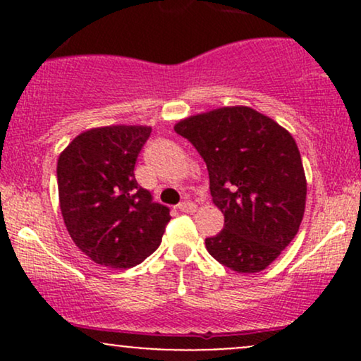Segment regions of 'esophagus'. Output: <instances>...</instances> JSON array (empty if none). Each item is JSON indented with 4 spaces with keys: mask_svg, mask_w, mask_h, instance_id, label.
Segmentation results:
<instances>
[{
    "mask_svg": "<svg viewBox=\"0 0 361 361\" xmlns=\"http://www.w3.org/2000/svg\"><path fill=\"white\" fill-rule=\"evenodd\" d=\"M178 209L181 210V212H186V214H192V212H195V210H197V205L193 204V202H181L180 205H178Z\"/></svg>",
    "mask_w": 361,
    "mask_h": 361,
    "instance_id": "esophagus-1",
    "label": "esophagus"
}]
</instances>
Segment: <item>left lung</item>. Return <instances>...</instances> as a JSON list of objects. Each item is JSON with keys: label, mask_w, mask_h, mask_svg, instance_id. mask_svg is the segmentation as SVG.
Here are the masks:
<instances>
[{"label": "left lung", "mask_w": 361, "mask_h": 361, "mask_svg": "<svg viewBox=\"0 0 361 361\" xmlns=\"http://www.w3.org/2000/svg\"><path fill=\"white\" fill-rule=\"evenodd\" d=\"M176 134L204 157L224 229L207 251L238 273H258L292 243L304 217V166L295 140L250 106H224L180 120Z\"/></svg>", "instance_id": "8db88e82"}]
</instances>
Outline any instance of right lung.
Listing matches in <instances>:
<instances>
[{
  "label": "right lung",
  "instance_id": "add662e5",
  "mask_svg": "<svg viewBox=\"0 0 361 361\" xmlns=\"http://www.w3.org/2000/svg\"><path fill=\"white\" fill-rule=\"evenodd\" d=\"M146 126L90 128L57 159L59 205L66 229L94 263L132 268L159 247L169 209L135 181Z\"/></svg>",
  "mask_w": 361,
  "mask_h": 361
}]
</instances>
